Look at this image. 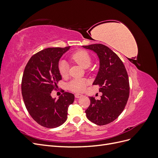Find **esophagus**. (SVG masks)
Listing matches in <instances>:
<instances>
[{
  "label": "esophagus",
  "mask_w": 158,
  "mask_h": 158,
  "mask_svg": "<svg viewBox=\"0 0 158 158\" xmlns=\"http://www.w3.org/2000/svg\"><path fill=\"white\" fill-rule=\"evenodd\" d=\"M84 96L83 94H75V98H80Z\"/></svg>",
  "instance_id": "1"
}]
</instances>
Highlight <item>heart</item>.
I'll use <instances>...</instances> for the list:
<instances>
[{"label":"heart","mask_w":158,"mask_h":158,"mask_svg":"<svg viewBox=\"0 0 158 158\" xmlns=\"http://www.w3.org/2000/svg\"><path fill=\"white\" fill-rule=\"evenodd\" d=\"M71 58L76 63L84 69H87L92 64V57L88 52L80 50L75 52L71 56ZM69 66L67 62L64 60L60 61L59 64V70L60 75L65 77L69 74ZM88 84V82L83 78H75L72 80L68 84L69 88L75 92H82Z\"/></svg>","instance_id":"heart-1"}]
</instances>
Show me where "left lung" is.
I'll list each match as a JSON object with an SVG mask.
<instances>
[{
    "label": "left lung",
    "instance_id": "left-lung-1",
    "mask_svg": "<svg viewBox=\"0 0 158 158\" xmlns=\"http://www.w3.org/2000/svg\"><path fill=\"white\" fill-rule=\"evenodd\" d=\"M94 51L99 60V69L93 85H99L102 95L99 100L89 97L86 117L98 125L113 122L120 115L127 103L130 86L127 72L120 58L107 46L93 44L82 46Z\"/></svg>",
    "mask_w": 158,
    "mask_h": 158
}]
</instances>
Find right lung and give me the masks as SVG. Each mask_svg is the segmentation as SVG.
Instances as JSON below:
<instances>
[{"instance_id":"obj_1","label":"right lung","mask_w":158,"mask_h":158,"mask_svg":"<svg viewBox=\"0 0 158 158\" xmlns=\"http://www.w3.org/2000/svg\"><path fill=\"white\" fill-rule=\"evenodd\" d=\"M70 49L50 47L33 55L27 63L22 80V94L26 107L39 125L56 128L66 121L68 108L74 102V94L64 92L58 99L51 92L62 79L59 70L61 56Z\"/></svg>"}]
</instances>
